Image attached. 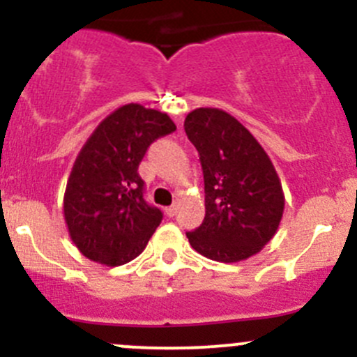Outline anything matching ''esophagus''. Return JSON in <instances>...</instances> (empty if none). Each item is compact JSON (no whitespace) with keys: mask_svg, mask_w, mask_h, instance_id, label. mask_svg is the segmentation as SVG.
Returning <instances> with one entry per match:
<instances>
[{"mask_svg":"<svg viewBox=\"0 0 357 357\" xmlns=\"http://www.w3.org/2000/svg\"><path fill=\"white\" fill-rule=\"evenodd\" d=\"M176 212H178V208H176V205H171V207L165 208V214H167L169 218H174Z\"/></svg>","mask_w":357,"mask_h":357,"instance_id":"obj_1","label":"esophagus"}]
</instances>
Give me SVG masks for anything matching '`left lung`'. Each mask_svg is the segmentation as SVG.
Masks as SVG:
<instances>
[{"mask_svg":"<svg viewBox=\"0 0 357 357\" xmlns=\"http://www.w3.org/2000/svg\"><path fill=\"white\" fill-rule=\"evenodd\" d=\"M185 131L199 152L205 185V218L186 233L190 245L218 262L257 254L275 236L285 207L271 158L225 110L190 112Z\"/></svg>","mask_w":357,"mask_h":357,"instance_id":"left-lung-1","label":"left lung"}]
</instances>
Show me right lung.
Returning <instances> with one entry per match:
<instances>
[{
    "label": "right lung",
    "instance_id": "add662e5",
    "mask_svg": "<svg viewBox=\"0 0 357 357\" xmlns=\"http://www.w3.org/2000/svg\"><path fill=\"white\" fill-rule=\"evenodd\" d=\"M176 131L167 114L128 103L112 112L79 152L63 215L72 242L91 261L121 266L145 250L162 211L145 200L138 165L153 142Z\"/></svg>",
    "mask_w": 357,
    "mask_h": 357
}]
</instances>
